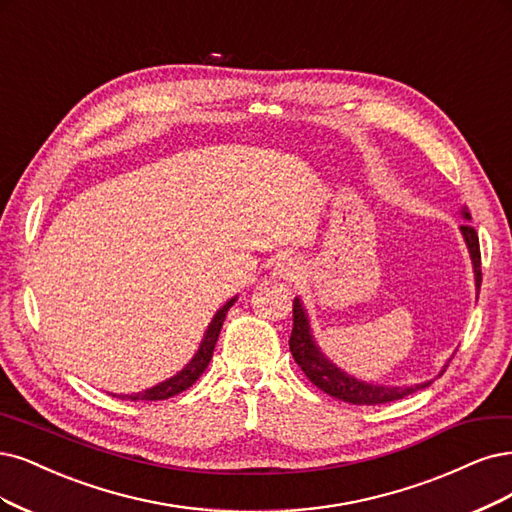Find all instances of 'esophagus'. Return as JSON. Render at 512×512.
I'll return each instance as SVG.
<instances>
[{"label": "esophagus", "instance_id": "esophagus-1", "mask_svg": "<svg viewBox=\"0 0 512 512\" xmlns=\"http://www.w3.org/2000/svg\"><path fill=\"white\" fill-rule=\"evenodd\" d=\"M273 275L277 279L294 281L298 275H301V267H298V262L294 258H281L273 267Z\"/></svg>", "mask_w": 512, "mask_h": 512}]
</instances>
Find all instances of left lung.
<instances>
[{
	"label": "left lung",
	"instance_id": "left-lung-1",
	"mask_svg": "<svg viewBox=\"0 0 512 512\" xmlns=\"http://www.w3.org/2000/svg\"><path fill=\"white\" fill-rule=\"evenodd\" d=\"M464 218H470V214L464 211ZM462 233L464 239L468 243V250L472 256V264H474V275H477V288L481 290V248H479V235L477 231L470 224H462ZM290 351H292V358L294 362L301 366L303 373L307 375V379L315 385L320 387V390L332 398H339L343 402L349 404H387V402H394L400 400L404 396H409L417 390H424L432 381L428 383H419L415 387H383V385H370V383H362L354 377L345 375L343 370H339L334 364H330L322 354L320 349L313 345V339L309 334V324H307V317L305 311L298 303V298L292 303V334H290Z\"/></svg>",
	"mask_w": 512,
	"mask_h": 512
}]
</instances>
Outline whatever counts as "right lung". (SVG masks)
Listing matches in <instances>:
<instances>
[{"mask_svg": "<svg viewBox=\"0 0 512 512\" xmlns=\"http://www.w3.org/2000/svg\"><path fill=\"white\" fill-rule=\"evenodd\" d=\"M233 301H235V298H233ZM233 301L226 303L214 315V320H211V324H209V328L205 332V339H203V343H201V347L197 351V356L192 358V362L182 370V373H178V375L171 377L169 381H165L161 385L152 387V390L139 392V394H133V396H120V398L122 400H167V398H173V396L186 392L188 387L203 375V370L207 368L211 356H214V347H216V341L220 337V328L224 324L226 311H228V307L233 305Z\"/></svg>", "mask_w": 512, "mask_h": 512, "instance_id": "right-lung-1", "label": "right lung"}]
</instances>
